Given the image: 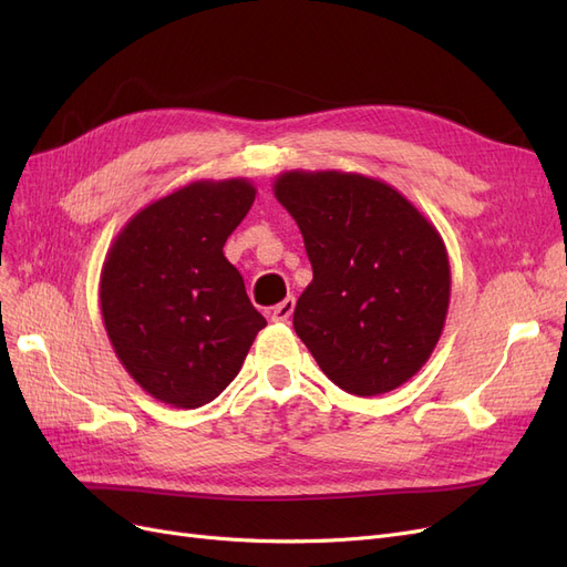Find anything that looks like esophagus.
<instances>
[{"label":"esophagus","mask_w":567,"mask_h":567,"mask_svg":"<svg viewBox=\"0 0 567 567\" xmlns=\"http://www.w3.org/2000/svg\"><path fill=\"white\" fill-rule=\"evenodd\" d=\"M293 310H296V298H286L284 302H279V305L271 310V321L286 323V321L290 319V315H293Z\"/></svg>","instance_id":"esophagus-1"}]
</instances>
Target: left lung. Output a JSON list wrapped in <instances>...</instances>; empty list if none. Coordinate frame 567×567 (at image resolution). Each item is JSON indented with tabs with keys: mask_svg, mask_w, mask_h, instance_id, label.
<instances>
[{
	"mask_svg": "<svg viewBox=\"0 0 567 567\" xmlns=\"http://www.w3.org/2000/svg\"><path fill=\"white\" fill-rule=\"evenodd\" d=\"M274 196L312 262L293 329L321 371L359 398L406 383L431 359L452 293L433 221L390 184L338 169H288Z\"/></svg>",
	"mask_w": 567,
	"mask_h": 567,
	"instance_id": "left-lung-1",
	"label": "left lung"
}]
</instances>
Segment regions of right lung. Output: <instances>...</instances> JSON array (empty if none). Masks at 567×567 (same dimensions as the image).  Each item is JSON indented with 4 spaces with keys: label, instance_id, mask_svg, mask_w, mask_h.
I'll return each instance as SVG.
<instances>
[{
    "label": "right lung",
    "instance_id": "right-lung-1",
    "mask_svg": "<svg viewBox=\"0 0 567 567\" xmlns=\"http://www.w3.org/2000/svg\"><path fill=\"white\" fill-rule=\"evenodd\" d=\"M255 194L244 177L179 186L136 213L109 248L101 317L120 364L158 402H213L267 326L221 252Z\"/></svg>",
    "mask_w": 567,
    "mask_h": 567
}]
</instances>
